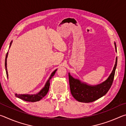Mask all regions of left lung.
<instances>
[{
    "instance_id": "8db88e82",
    "label": "left lung",
    "mask_w": 126,
    "mask_h": 126,
    "mask_svg": "<svg viewBox=\"0 0 126 126\" xmlns=\"http://www.w3.org/2000/svg\"><path fill=\"white\" fill-rule=\"evenodd\" d=\"M114 44L117 52L116 45L115 43ZM117 64V58H116V63L109 77L105 82L97 86H90L83 83L80 82V80L72 77L69 73H68L70 89L73 97L79 102L89 103L95 101V100L105 95L111 87L113 82Z\"/></svg>"
}]
</instances>
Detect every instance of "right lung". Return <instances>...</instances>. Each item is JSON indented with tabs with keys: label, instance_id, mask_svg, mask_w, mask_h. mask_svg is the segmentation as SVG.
<instances>
[{
	"label": "right lung",
	"instance_id": "obj_1",
	"mask_svg": "<svg viewBox=\"0 0 126 126\" xmlns=\"http://www.w3.org/2000/svg\"><path fill=\"white\" fill-rule=\"evenodd\" d=\"M12 43V41L10 42V47L11 46ZM8 57V52L6 54V57H5V69H6V73H7V76L8 77V72L7 69V58ZM57 69L55 70V71L53 72L51 74L45 86L43 88L41 91H40L39 93L37 94H34V95H28V94H16V97L19 98L22 100H24L25 101L27 102H37L40 101L42 98H43L45 95L47 94L48 92L49 91V88L50 86V79L52 78L53 76H54V74L56 72Z\"/></svg>",
	"mask_w": 126,
	"mask_h": 126
}]
</instances>
